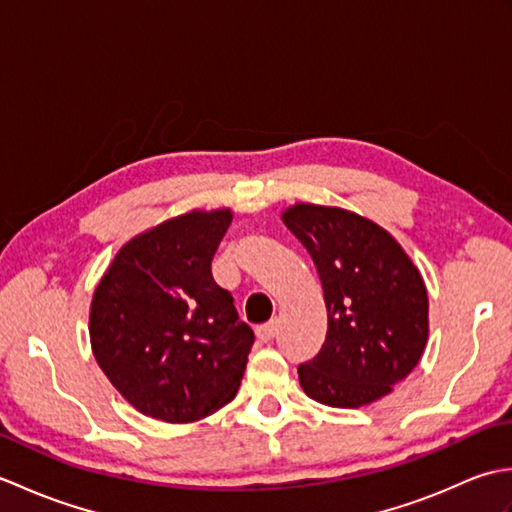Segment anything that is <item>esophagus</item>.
<instances>
[{
    "label": "esophagus",
    "mask_w": 512,
    "mask_h": 512,
    "mask_svg": "<svg viewBox=\"0 0 512 512\" xmlns=\"http://www.w3.org/2000/svg\"><path fill=\"white\" fill-rule=\"evenodd\" d=\"M277 330H279L277 321H270V323L259 325V328H257V336H259V341H264V343L273 341V339H275V334H277Z\"/></svg>",
    "instance_id": "1"
}]
</instances>
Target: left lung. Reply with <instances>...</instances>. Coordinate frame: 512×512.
<instances>
[{"instance_id":"left-lung-1","label":"left lung","mask_w":512,"mask_h":512,"mask_svg":"<svg viewBox=\"0 0 512 512\" xmlns=\"http://www.w3.org/2000/svg\"><path fill=\"white\" fill-rule=\"evenodd\" d=\"M281 220L308 250L323 286L328 334L299 365L303 391L356 409L387 396L418 365L429 336V299L409 255L367 217L295 204Z\"/></svg>"}]
</instances>
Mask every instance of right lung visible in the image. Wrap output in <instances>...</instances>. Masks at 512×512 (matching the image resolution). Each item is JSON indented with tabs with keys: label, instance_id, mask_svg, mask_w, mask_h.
<instances>
[{
	"label": "right lung",
	"instance_id": "1",
	"mask_svg": "<svg viewBox=\"0 0 512 512\" xmlns=\"http://www.w3.org/2000/svg\"><path fill=\"white\" fill-rule=\"evenodd\" d=\"M231 209L191 211L118 250L90 308L96 363L129 405L193 422L233 400L255 334L239 321L211 262Z\"/></svg>",
	"mask_w": 512,
	"mask_h": 512
}]
</instances>
